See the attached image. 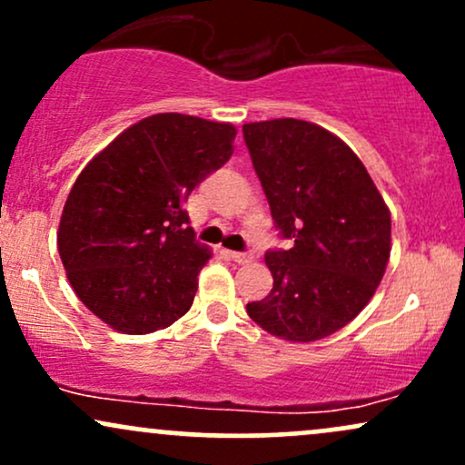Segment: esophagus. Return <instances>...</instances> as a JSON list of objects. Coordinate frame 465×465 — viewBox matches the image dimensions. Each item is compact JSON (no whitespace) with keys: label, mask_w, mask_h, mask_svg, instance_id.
Here are the masks:
<instances>
[{"label":"esophagus","mask_w":465,"mask_h":465,"mask_svg":"<svg viewBox=\"0 0 465 465\" xmlns=\"http://www.w3.org/2000/svg\"><path fill=\"white\" fill-rule=\"evenodd\" d=\"M229 258L238 264H249V262H253L255 255L249 253V251H232V253H229Z\"/></svg>","instance_id":"esophagus-1"}]
</instances>
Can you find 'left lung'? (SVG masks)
Segmentation results:
<instances>
[{"label": "left lung", "mask_w": 465, "mask_h": 465, "mask_svg": "<svg viewBox=\"0 0 465 465\" xmlns=\"http://www.w3.org/2000/svg\"><path fill=\"white\" fill-rule=\"evenodd\" d=\"M251 162L286 251H266L273 288L247 303L280 339L334 334L371 300L391 253V214L354 151L312 122L280 117L242 126Z\"/></svg>", "instance_id": "8db88e82"}]
</instances>
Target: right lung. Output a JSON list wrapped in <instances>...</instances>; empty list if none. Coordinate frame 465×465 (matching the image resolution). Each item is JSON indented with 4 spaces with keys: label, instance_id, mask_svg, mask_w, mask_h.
<instances>
[{
    "label": "right lung",
    "instance_id": "add662e5",
    "mask_svg": "<svg viewBox=\"0 0 465 465\" xmlns=\"http://www.w3.org/2000/svg\"><path fill=\"white\" fill-rule=\"evenodd\" d=\"M236 126L157 114L84 165L58 225V253L80 302L117 332L148 334L190 311L210 249L183 210L232 157Z\"/></svg>",
    "mask_w": 465,
    "mask_h": 465
}]
</instances>
